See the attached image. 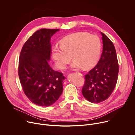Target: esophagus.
Masks as SVG:
<instances>
[{
  "label": "esophagus",
  "mask_w": 135,
  "mask_h": 135,
  "mask_svg": "<svg viewBox=\"0 0 135 135\" xmlns=\"http://www.w3.org/2000/svg\"><path fill=\"white\" fill-rule=\"evenodd\" d=\"M76 73H77V74H80V76H83V74L82 73H80V72H76Z\"/></svg>",
  "instance_id": "obj_1"
}]
</instances>
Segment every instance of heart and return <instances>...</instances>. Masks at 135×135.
I'll list each match as a JSON object with an SVG mask.
<instances>
[{
	"mask_svg": "<svg viewBox=\"0 0 135 135\" xmlns=\"http://www.w3.org/2000/svg\"><path fill=\"white\" fill-rule=\"evenodd\" d=\"M60 46L54 47L52 50V58L60 70L65 68L72 56L74 60L72 68H92L98 62L102 48L98 36L85 32L76 33L64 37L60 41Z\"/></svg>",
	"mask_w": 135,
	"mask_h": 135,
	"instance_id": "obj_1",
	"label": "heart"
}]
</instances>
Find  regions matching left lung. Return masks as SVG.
Wrapping results in <instances>:
<instances>
[{
  "label": "left lung",
  "instance_id": "1",
  "mask_svg": "<svg viewBox=\"0 0 135 135\" xmlns=\"http://www.w3.org/2000/svg\"><path fill=\"white\" fill-rule=\"evenodd\" d=\"M103 51L95 66L85 76L83 96L89 102L99 103L107 99L116 86L118 63L113 43L103 33Z\"/></svg>",
  "mask_w": 135,
  "mask_h": 135
}]
</instances>
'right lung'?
<instances>
[{"label":"right lung","mask_w":135,"mask_h":135,"mask_svg":"<svg viewBox=\"0 0 135 135\" xmlns=\"http://www.w3.org/2000/svg\"><path fill=\"white\" fill-rule=\"evenodd\" d=\"M58 31L38 30L25 43L19 57L18 74L23 91L30 101L42 107L52 105L63 90L64 76L49 64L51 37Z\"/></svg>","instance_id":"1"}]
</instances>
